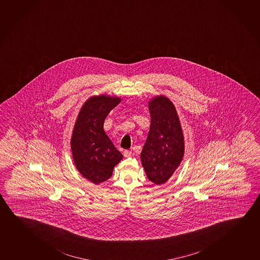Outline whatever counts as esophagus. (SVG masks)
Returning <instances> with one entry per match:
<instances>
[{
	"label": "esophagus",
	"mask_w": 260,
	"mask_h": 260,
	"mask_svg": "<svg viewBox=\"0 0 260 260\" xmlns=\"http://www.w3.org/2000/svg\"><path fill=\"white\" fill-rule=\"evenodd\" d=\"M123 154H124L125 157H131L132 155V151L125 150L124 152H123Z\"/></svg>",
	"instance_id": "1"
}]
</instances>
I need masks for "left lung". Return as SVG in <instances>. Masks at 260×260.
<instances>
[{
  "label": "left lung",
  "mask_w": 260,
  "mask_h": 260,
  "mask_svg": "<svg viewBox=\"0 0 260 260\" xmlns=\"http://www.w3.org/2000/svg\"><path fill=\"white\" fill-rule=\"evenodd\" d=\"M150 129L140 159L149 181L166 183L181 165L184 155V137L173 102L166 95L148 101Z\"/></svg>",
  "instance_id": "obj_1"
}]
</instances>
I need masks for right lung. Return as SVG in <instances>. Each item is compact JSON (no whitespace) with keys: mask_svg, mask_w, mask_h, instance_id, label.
I'll use <instances>...</instances> for the list:
<instances>
[{"mask_svg":"<svg viewBox=\"0 0 260 260\" xmlns=\"http://www.w3.org/2000/svg\"><path fill=\"white\" fill-rule=\"evenodd\" d=\"M120 98L93 95L84 103L72 131L71 147L76 168L94 184L107 181L122 154L106 135L104 122Z\"/></svg>","mask_w":260,"mask_h":260,"instance_id":"obj_1","label":"right lung"}]
</instances>
